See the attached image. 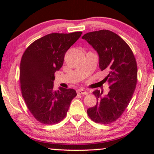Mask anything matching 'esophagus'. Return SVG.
Instances as JSON below:
<instances>
[{
    "label": "esophagus",
    "instance_id": "esophagus-1",
    "mask_svg": "<svg viewBox=\"0 0 154 154\" xmlns=\"http://www.w3.org/2000/svg\"><path fill=\"white\" fill-rule=\"evenodd\" d=\"M77 93H78L79 95H88V92L85 91L84 89H79V90H77Z\"/></svg>",
    "mask_w": 154,
    "mask_h": 154
}]
</instances>
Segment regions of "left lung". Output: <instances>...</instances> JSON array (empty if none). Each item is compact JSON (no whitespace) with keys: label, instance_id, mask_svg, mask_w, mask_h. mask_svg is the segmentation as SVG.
I'll return each mask as SVG.
<instances>
[{"label":"left lung","instance_id":"left-lung-1","mask_svg":"<svg viewBox=\"0 0 154 154\" xmlns=\"http://www.w3.org/2000/svg\"><path fill=\"white\" fill-rule=\"evenodd\" d=\"M82 38L98 53L100 69L109 73L103 82H108L110 89L103 96L98 90L93 92L97 103L88 109V114L96 123L114 122L128 107L135 91L137 77L135 58L126 42L111 31L91 32Z\"/></svg>","mask_w":154,"mask_h":154}]
</instances>
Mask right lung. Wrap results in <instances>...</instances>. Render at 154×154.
Instances as JSON below:
<instances>
[{"mask_svg": "<svg viewBox=\"0 0 154 154\" xmlns=\"http://www.w3.org/2000/svg\"><path fill=\"white\" fill-rule=\"evenodd\" d=\"M82 35V32L51 33L38 39L23 54L20 63L22 97L33 116L40 122L54 125L63 119L74 89L54 90V74L62 66L65 54Z\"/></svg>", "mask_w": 154, "mask_h": 154, "instance_id": "1", "label": "right lung"}]
</instances>
